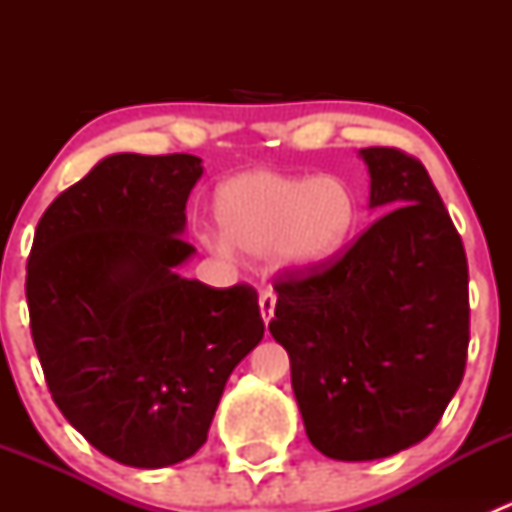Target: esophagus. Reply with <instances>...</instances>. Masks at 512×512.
I'll use <instances>...</instances> for the list:
<instances>
[{
    "label": "esophagus",
    "mask_w": 512,
    "mask_h": 512,
    "mask_svg": "<svg viewBox=\"0 0 512 512\" xmlns=\"http://www.w3.org/2000/svg\"><path fill=\"white\" fill-rule=\"evenodd\" d=\"M275 304H277L275 289H262L260 292V314H262V319H265V324H270L272 314H275Z\"/></svg>",
    "instance_id": "34e87169"
}]
</instances>
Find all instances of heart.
Returning <instances> with one entry per match:
<instances>
[{
    "mask_svg": "<svg viewBox=\"0 0 512 512\" xmlns=\"http://www.w3.org/2000/svg\"><path fill=\"white\" fill-rule=\"evenodd\" d=\"M220 235L247 255H267L289 275H312L332 265L352 237L359 203L352 185L337 175H289L245 170L227 178L213 200Z\"/></svg>",
    "mask_w": 512,
    "mask_h": 512,
    "instance_id": "b5f03b06",
    "label": "heart"
}]
</instances>
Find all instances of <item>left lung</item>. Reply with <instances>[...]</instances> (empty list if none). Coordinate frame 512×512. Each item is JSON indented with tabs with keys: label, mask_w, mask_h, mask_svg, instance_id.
<instances>
[{
	"label": "left lung",
	"mask_w": 512,
	"mask_h": 512,
	"mask_svg": "<svg viewBox=\"0 0 512 512\" xmlns=\"http://www.w3.org/2000/svg\"><path fill=\"white\" fill-rule=\"evenodd\" d=\"M379 220L327 270L275 285L270 332L289 354L309 441L334 461L416 446L461 386L468 262L421 160L361 148Z\"/></svg>",
	"instance_id": "1"
}]
</instances>
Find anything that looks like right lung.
<instances>
[{"mask_svg": "<svg viewBox=\"0 0 512 512\" xmlns=\"http://www.w3.org/2000/svg\"><path fill=\"white\" fill-rule=\"evenodd\" d=\"M188 153H113L46 208L27 262L51 399L103 456L165 468L205 441L232 369L265 334L257 292L185 280Z\"/></svg>", "mask_w": 512, "mask_h": 512, "instance_id": "obj_1", "label": "right lung"}]
</instances>
